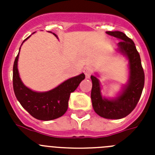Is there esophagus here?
I'll return each mask as SVG.
<instances>
[{
	"label": "esophagus",
	"mask_w": 155,
	"mask_h": 155,
	"mask_svg": "<svg viewBox=\"0 0 155 155\" xmlns=\"http://www.w3.org/2000/svg\"><path fill=\"white\" fill-rule=\"evenodd\" d=\"M84 72L85 74V76L87 78H89L90 76L92 74V68L91 67H86L84 69Z\"/></svg>",
	"instance_id": "34e87169"
}]
</instances>
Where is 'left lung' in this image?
<instances>
[{"label":"left lung","mask_w":155,"mask_h":155,"mask_svg":"<svg viewBox=\"0 0 155 155\" xmlns=\"http://www.w3.org/2000/svg\"><path fill=\"white\" fill-rule=\"evenodd\" d=\"M106 33L120 40L117 43L116 52L128 61V81L116 97L107 98L102 95L99 80L91 75V98L93 109L98 116L109 120H119L128 116L139 102L144 85V73L140 54L132 39L120 31H106Z\"/></svg>","instance_id":"left-lung-1"}]
</instances>
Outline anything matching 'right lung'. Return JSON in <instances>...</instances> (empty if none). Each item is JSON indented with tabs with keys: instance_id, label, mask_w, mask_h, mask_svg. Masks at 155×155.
<instances>
[{
	"instance_id": "1",
	"label": "right lung",
	"mask_w": 155,
	"mask_h": 155,
	"mask_svg": "<svg viewBox=\"0 0 155 155\" xmlns=\"http://www.w3.org/2000/svg\"><path fill=\"white\" fill-rule=\"evenodd\" d=\"M53 35L57 36L55 33ZM29 37L25 39L23 42ZM18 57L19 52L13 66V88L16 98L21 106L31 116L39 120L48 121L62 116L68 110L71 93L74 91L81 81L85 78L84 73L64 81L50 91H35L25 85L20 78L18 69Z\"/></svg>"
}]
</instances>
